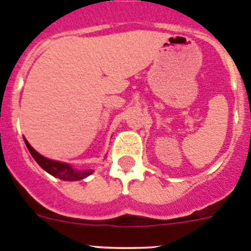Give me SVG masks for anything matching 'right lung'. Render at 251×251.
I'll use <instances>...</instances> for the list:
<instances>
[{
    "instance_id": "add662e5",
    "label": "right lung",
    "mask_w": 251,
    "mask_h": 251,
    "mask_svg": "<svg viewBox=\"0 0 251 251\" xmlns=\"http://www.w3.org/2000/svg\"><path fill=\"white\" fill-rule=\"evenodd\" d=\"M25 144H26L27 149H28V151H30V153L32 155L33 159L36 160V162H37L45 171H47V173L51 174V175L56 176L58 179L66 180V181H76V180H81L83 179V177H86V176H89L90 174L92 173L91 170L76 171L74 170L69 164L46 159V157H44L42 155H40V153L27 142L26 139H25Z\"/></svg>"
}]
</instances>
